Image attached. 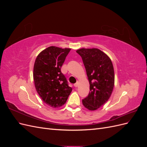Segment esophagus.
Masks as SVG:
<instances>
[{
    "label": "esophagus",
    "mask_w": 147,
    "mask_h": 147,
    "mask_svg": "<svg viewBox=\"0 0 147 147\" xmlns=\"http://www.w3.org/2000/svg\"><path fill=\"white\" fill-rule=\"evenodd\" d=\"M74 85L75 87H77V86H78V82H77V83H75L74 84Z\"/></svg>",
    "instance_id": "34e87169"
}]
</instances>
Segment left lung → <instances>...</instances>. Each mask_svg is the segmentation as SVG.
<instances>
[{"instance_id":"8db88e82","label":"left lung","mask_w":147,"mask_h":147,"mask_svg":"<svg viewBox=\"0 0 147 147\" xmlns=\"http://www.w3.org/2000/svg\"><path fill=\"white\" fill-rule=\"evenodd\" d=\"M77 53L82 57L90 84V92L82 103L87 109L96 110L109 99L112 93L113 64L110 57L97 48H81Z\"/></svg>"}]
</instances>
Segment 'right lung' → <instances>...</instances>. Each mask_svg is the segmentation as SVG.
Masks as SVG:
<instances>
[{
    "mask_svg": "<svg viewBox=\"0 0 147 147\" xmlns=\"http://www.w3.org/2000/svg\"><path fill=\"white\" fill-rule=\"evenodd\" d=\"M70 50L48 47L39 53L35 61L33 77L35 89L43 101L53 108L63 106L72 91L61 71Z\"/></svg>",
    "mask_w": 147,
    "mask_h": 147,
    "instance_id": "1",
    "label": "right lung"
}]
</instances>
